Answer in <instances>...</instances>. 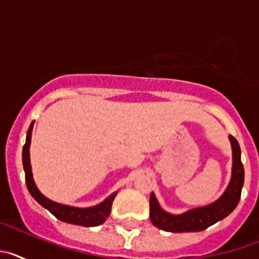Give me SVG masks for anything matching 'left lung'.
<instances>
[{
  "mask_svg": "<svg viewBox=\"0 0 259 259\" xmlns=\"http://www.w3.org/2000/svg\"><path fill=\"white\" fill-rule=\"evenodd\" d=\"M233 153L232 178L227 191L209 206L189 210L182 215H171L163 211L154 194H150V221L155 227L168 232H198L206 230L217 222L224 219L235 210L241 197L244 185V166L241 163V150L237 140L230 136Z\"/></svg>",
  "mask_w": 259,
  "mask_h": 259,
  "instance_id": "left-lung-1",
  "label": "left lung"
}]
</instances>
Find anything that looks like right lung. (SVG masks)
Returning a JSON list of instances; mask_svg holds the SVG:
<instances>
[{
  "instance_id": "right-lung-1",
  "label": "right lung",
  "mask_w": 259,
  "mask_h": 259,
  "mask_svg": "<svg viewBox=\"0 0 259 259\" xmlns=\"http://www.w3.org/2000/svg\"><path fill=\"white\" fill-rule=\"evenodd\" d=\"M32 128H33V122L29 125L28 132H27V141L23 146L22 155L23 167H24V172H26V184L32 197L35 198L41 206H44L45 209L49 210L56 218H58L62 222H66V223L77 224V226H84V227H95V226H100V224L104 223L110 215V211H111V205H113L116 193L111 194L107 200H105L104 202L97 205V206L88 207V209H79V207H71L53 202V201L48 200L47 197H44L38 192L35 183H33V179H32L31 163H29V143H31Z\"/></svg>"
}]
</instances>
